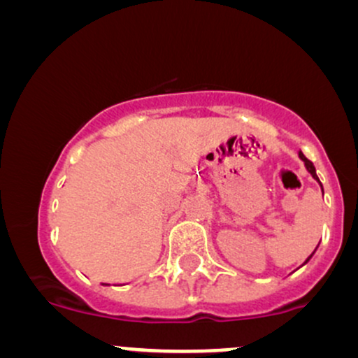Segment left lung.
<instances>
[{
    "label": "left lung",
    "instance_id": "1",
    "mask_svg": "<svg viewBox=\"0 0 358 358\" xmlns=\"http://www.w3.org/2000/svg\"><path fill=\"white\" fill-rule=\"evenodd\" d=\"M299 156H301V159H303V162H305V165H306V168H308V171H310V173L313 175V178H315V180H318V175H316V170H315V165H313V163H311L310 159H308L306 156L303 155V153H299ZM318 182H320V180H318ZM311 256H313V254H311ZM311 256H310V257H311ZM310 257H308V259H310ZM308 259H306V261H308Z\"/></svg>",
    "mask_w": 358,
    "mask_h": 358
}]
</instances>
